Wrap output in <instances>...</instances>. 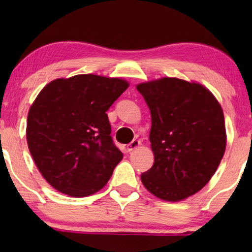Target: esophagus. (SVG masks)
Masks as SVG:
<instances>
[{
    "label": "esophagus",
    "mask_w": 252,
    "mask_h": 252,
    "mask_svg": "<svg viewBox=\"0 0 252 252\" xmlns=\"http://www.w3.org/2000/svg\"><path fill=\"white\" fill-rule=\"evenodd\" d=\"M139 146H140V141L139 140H133L132 142L127 144V151H133L134 149H136V148Z\"/></svg>",
    "instance_id": "1"
}]
</instances>
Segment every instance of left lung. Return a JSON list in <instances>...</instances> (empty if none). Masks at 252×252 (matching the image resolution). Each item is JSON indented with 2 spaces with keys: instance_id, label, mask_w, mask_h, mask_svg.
I'll use <instances>...</instances> for the list:
<instances>
[{
  "instance_id": "1",
  "label": "left lung",
  "mask_w": 252,
  "mask_h": 252,
  "mask_svg": "<svg viewBox=\"0 0 252 252\" xmlns=\"http://www.w3.org/2000/svg\"><path fill=\"white\" fill-rule=\"evenodd\" d=\"M151 113L155 159L141 174L156 197L179 202L210 181L226 149V128L219 102L204 86L161 78L136 86Z\"/></svg>"
}]
</instances>
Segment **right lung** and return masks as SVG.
I'll use <instances>...</instances> for the list:
<instances>
[{"label":"right lung","instance_id":"right-lung-1","mask_svg":"<svg viewBox=\"0 0 252 252\" xmlns=\"http://www.w3.org/2000/svg\"><path fill=\"white\" fill-rule=\"evenodd\" d=\"M128 86L119 78L78 74L53 80L39 93L27 117V144L56 190L85 197L111 178L123 153L110 135L106 111Z\"/></svg>","mask_w":252,"mask_h":252}]
</instances>
